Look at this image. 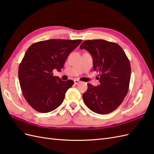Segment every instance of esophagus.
I'll list each match as a JSON object with an SVG mask.
<instances>
[{"mask_svg":"<svg viewBox=\"0 0 154 154\" xmlns=\"http://www.w3.org/2000/svg\"><path fill=\"white\" fill-rule=\"evenodd\" d=\"M80 82V81H79V80H77V79H75L74 80V83H75V85H77L78 83H79Z\"/></svg>","mask_w":154,"mask_h":154,"instance_id":"obj_1","label":"esophagus"}]
</instances>
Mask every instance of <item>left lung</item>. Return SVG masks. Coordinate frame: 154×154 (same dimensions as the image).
<instances>
[{
	"label": "left lung",
	"instance_id": "left-lung-1",
	"mask_svg": "<svg viewBox=\"0 0 154 154\" xmlns=\"http://www.w3.org/2000/svg\"><path fill=\"white\" fill-rule=\"evenodd\" d=\"M79 48L92 55L94 70L100 73V85L87 84L88 89L82 94L85 103L100 115L114 111L129 90L131 66L128 58L119 45L103 39L85 41Z\"/></svg>",
	"mask_w": 154,
	"mask_h": 154
}]
</instances>
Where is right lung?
I'll return each mask as SVG.
<instances>
[{"label": "right lung", "instance_id": "right-lung-1", "mask_svg": "<svg viewBox=\"0 0 154 154\" xmlns=\"http://www.w3.org/2000/svg\"><path fill=\"white\" fill-rule=\"evenodd\" d=\"M81 42L51 39L34 43L27 49L19 65L18 76L23 96L34 110L49 112L62 104L74 82L62 81L53 76V71H61L70 53Z\"/></svg>", "mask_w": 154, "mask_h": 154}]
</instances>
